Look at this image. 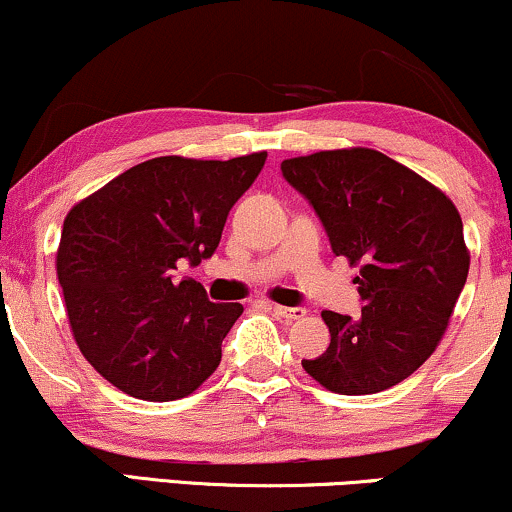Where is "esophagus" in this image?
Here are the masks:
<instances>
[{"label": "esophagus", "mask_w": 512, "mask_h": 512, "mask_svg": "<svg viewBox=\"0 0 512 512\" xmlns=\"http://www.w3.org/2000/svg\"><path fill=\"white\" fill-rule=\"evenodd\" d=\"M273 313L280 315V318H285V320H299V318H304V315H306V308H301V306H273Z\"/></svg>", "instance_id": "34e87169"}]
</instances>
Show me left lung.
I'll return each mask as SVG.
<instances>
[{
  "mask_svg": "<svg viewBox=\"0 0 512 512\" xmlns=\"http://www.w3.org/2000/svg\"><path fill=\"white\" fill-rule=\"evenodd\" d=\"M332 251L361 263L358 318L323 311L330 346L301 365L337 394H377L413 375L437 349L470 256L463 220L444 192L375 149L318 151L282 161Z\"/></svg>",
  "mask_w": 512,
  "mask_h": 512,
  "instance_id": "1",
  "label": "left lung"
}]
</instances>
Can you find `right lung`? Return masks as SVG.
I'll list each match as a JSON object with an SVG mask.
<instances>
[{
    "instance_id": "1",
    "label": "right lung",
    "mask_w": 512,
    "mask_h": 512,
    "mask_svg": "<svg viewBox=\"0 0 512 512\" xmlns=\"http://www.w3.org/2000/svg\"><path fill=\"white\" fill-rule=\"evenodd\" d=\"M266 151L230 161L159 156L132 166L63 220L56 275L82 356L142 401H175L213 375L242 304L175 280L218 249L230 208Z\"/></svg>"
}]
</instances>
